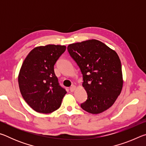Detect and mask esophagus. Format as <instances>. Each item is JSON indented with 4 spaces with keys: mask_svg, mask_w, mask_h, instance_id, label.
Returning a JSON list of instances; mask_svg holds the SVG:
<instances>
[{
    "mask_svg": "<svg viewBox=\"0 0 146 146\" xmlns=\"http://www.w3.org/2000/svg\"><path fill=\"white\" fill-rule=\"evenodd\" d=\"M75 89H76V86L75 85H73L70 87V91H71V92H73V91L75 90Z\"/></svg>",
    "mask_w": 146,
    "mask_h": 146,
    "instance_id": "34e87169",
    "label": "esophagus"
}]
</instances>
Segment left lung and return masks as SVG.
Instances as JSON below:
<instances>
[{
  "label": "left lung",
  "instance_id": "1",
  "mask_svg": "<svg viewBox=\"0 0 146 146\" xmlns=\"http://www.w3.org/2000/svg\"><path fill=\"white\" fill-rule=\"evenodd\" d=\"M68 51L80 68L82 86L88 94L80 107L91 114L111 107L123 86L122 66L117 53L95 39L70 44Z\"/></svg>",
  "mask_w": 146,
  "mask_h": 146
}]
</instances>
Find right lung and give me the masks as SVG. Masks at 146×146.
Masks as SVG:
<instances>
[{
    "label": "right lung",
    "instance_id": "add662e5",
    "mask_svg": "<svg viewBox=\"0 0 146 146\" xmlns=\"http://www.w3.org/2000/svg\"><path fill=\"white\" fill-rule=\"evenodd\" d=\"M65 46L49 44L35 48L24 60L18 82L24 100L35 111L50 113L60 108L66 91L59 85L54 65Z\"/></svg>",
    "mask_w": 146,
    "mask_h": 146
}]
</instances>
